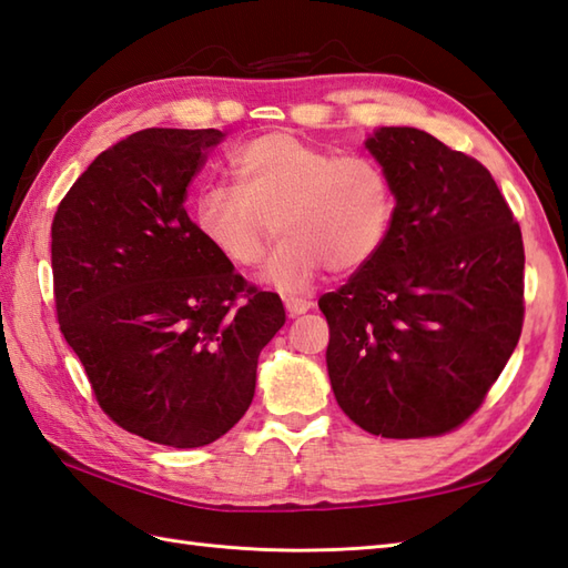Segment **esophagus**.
Wrapping results in <instances>:
<instances>
[{
    "mask_svg": "<svg viewBox=\"0 0 568 568\" xmlns=\"http://www.w3.org/2000/svg\"><path fill=\"white\" fill-rule=\"evenodd\" d=\"M310 307H312V303H310V300H305V297H295V295L285 297V310H287V315H291V317L305 315Z\"/></svg>",
    "mask_w": 568,
    "mask_h": 568,
    "instance_id": "34e87169",
    "label": "esophagus"
}]
</instances>
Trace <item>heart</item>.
<instances>
[{
	"label": "heart",
	"instance_id": "obj_1",
	"mask_svg": "<svg viewBox=\"0 0 568 568\" xmlns=\"http://www.w3.org/2000/svg\"><path fill=\"white\" fill-rule=\"evenodd\" d=\"M234 187H210L192 202V224L216 256L253 268L275 232L281 246L265 281L283 293L327 268L354 273L376 256L395 216L385 168L361 153L334 155L287 131L246 141L229 155Z\"/></svg>",
	"mask_w": 568,
	"mask_h": 568
}]
</instances>
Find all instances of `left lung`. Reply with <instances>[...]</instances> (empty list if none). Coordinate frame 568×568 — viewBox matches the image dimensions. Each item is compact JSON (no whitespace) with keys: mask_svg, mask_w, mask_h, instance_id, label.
<instances>
[{"mask_svg":"<svg viewBox=\"0 0 568 568\" xmlns=\"http://www.w3.org/2000/svg\"><path fill=\"white\" fill-rule=\"evenodd\" d=\"M366 149L395 216L376 256L320 297L332 390L376 437H442L484 405L523 334V232L488 168L427 131L381 126Z\"/></svg>","mask_w":568,"mask_h":568,"instance_id":"obj_1","label":"left lung"}]
</instances>
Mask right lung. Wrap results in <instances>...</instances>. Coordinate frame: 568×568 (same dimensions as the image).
<instances>
[{
    "mask_svg": "<svg viewBox=\"0 0 568 568\" xmlns=\"http://www.w3.org/2000/svg\"><path fill=\"white\" fill-rule=\"evenodd\" d=\"M220 129H143L102 151L51 224L60 332L114 425L195 449L244 417L261 348L285 324L204 244L187 185Z\"/></svg>",
    "mask_w": 568,
    "mask_h": 568,
    "instance_id": "right-lung-1",
    "label": "right lung"
}]
</instances>
